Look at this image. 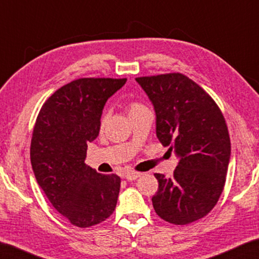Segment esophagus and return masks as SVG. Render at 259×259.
<instances>
[{"label":"esophagus","mask_w":259,"mask_h":259,"mask_svg":"<svg viewBox=\"0 0 259 259\" xmlns=\"http://www.w3.org/2000/svg\"><path fill=\"white\" fill-rule=\"evenodd\" d=\"M140 176H141V173L136 172V171H127V172L125 173V178H126L127 180H130V182H132V180L138 179Z\"/></svg>","instance_id":"obj_1"}]
</instances>
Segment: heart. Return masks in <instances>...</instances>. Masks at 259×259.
I'll list each match as a JSON object with an SVG mask.
<instances>
[{
	"label": "heart",
	"instance_id": "heart-1",
	"mask_svg": "<svg viewBox=\"0 0 259 259\" xmlns=\"http://www.w3.org/2000/svg\"><path fill=\"white\" fill-rule=\"evenodd\" d=\"M141 108H144V106L138 104V102H131V104L127 106V109H128V114H130V113H133V112H136V111H138V109H141ZM106 119H107V116H106V115L102 116L101 123H105Z\"/></svg>",
	"mask_w": 259,
	"mask_h": 259
}]
</instances>
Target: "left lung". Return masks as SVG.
<instances>
[{
    "label": "left lung",
    "mask_w": 259,
    "mask_h": 259,
    "mask_svg": "<svg viewBox=\"0 0 259 259\" xmlns=\"http://www.w3.org/2000/svg\"><path fill=\"white\" fill-rule=\"evenodd\" d=\"M155 112V132L178 158L173 178L155 173L152 198L159 217L176 225L203 218L221 197L231 144L221 109L203 88L180 73L137 77Z\"/></svg>",
    "instance_id": "obj_1"
}]
</instances>
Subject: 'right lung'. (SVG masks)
Segmentation results:
<instances>
[{
	"mask_svg": "<svg viewBox=\"0 0 259 259\" xmlns=\"http://www.w3.org/2000/svg\"><path fill=\"white\" fill-rule=\"evenodd\" d=\"M127 79H79L59 88L35 122L30 161L35 178L59 213L79 228L104 222L115 210L120 177L84 164L88 143L100 132L106 102Z\"/></svg>",
	"mask_w": 259,
	"mask_h": 259,
	"instance_id": "obj_1",
	"label": "right lung"
}]
</instances>
